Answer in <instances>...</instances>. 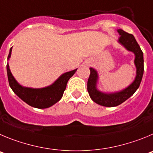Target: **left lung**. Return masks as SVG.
I'll return each instance as SVG.
<instances>
[{
	"instance_id": "8db88e82",
	"label": "left lung",
	"mask_w": 153,
	"mask_h": 153,
	"mask_svg": "<svg viewBox=\"0 0 153 153\" xmlns=\"http://www.w3.org/2000/svg\"><path fill=\"white\" fill-rule=\"evenodd\" d=\"M117 32L120 35L118 42L121 45H123L127 50L131 51L135 54L134 63L137 68V75L133 83L126 88L116 93L106 94L100 92L97 89L98 75L96 70L90 68L91 73L88 80V88H87L88 91L94 102L104 107H116L131 97L140 87L142 78L143 75V53L142 52L135 37L132 34L126 33L120 29L117 30Z\"/></svg>"
}]
</instances>
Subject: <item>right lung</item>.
<instances>
[{"mask_svg": "<svg viewBox=\"0 0 153 153\" xmlns=\"http://www.w3.org/2000/svg\"><path fill=\"white\" fill-rule=\"evenodd\" d=\"M11 51L12 47L10 49L7 59H9L10 57ZM76 71L77 68L71 71H68L66 73H64L58 78L53 85L46 87V88H30L21 86L16 82L10 72L9 65L8 63L7 64L8 82H9L10 87L11 88L13 91L27 104L36 108H39V109L48 108L57 103L62 98L63 93L66 88L67 82Z\"/></svg>", "mask_w": 153, "mask_h": 153, "instance_id": "obj_1", "label": "right lung"}]
</instances>
